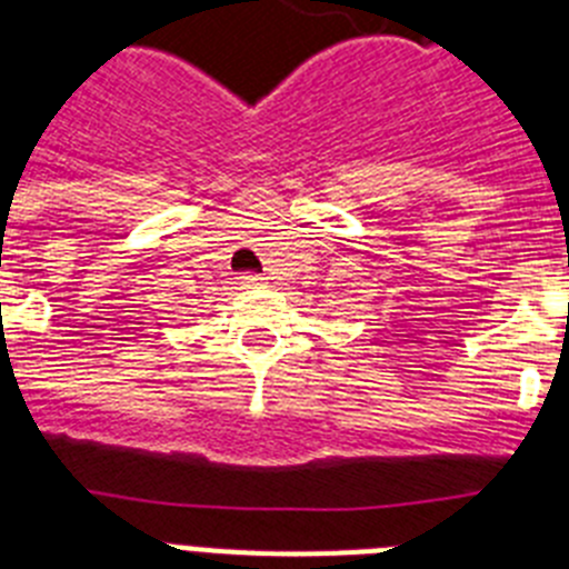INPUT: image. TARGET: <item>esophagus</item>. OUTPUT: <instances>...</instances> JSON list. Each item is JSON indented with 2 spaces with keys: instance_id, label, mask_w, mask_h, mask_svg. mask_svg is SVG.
<instances>
[{
  "instance_id": "obj_1",
  "label": "esophagus",
  "mask_w": 569,
  "mask_h": 569,
  "mask_svg": "<svg viewBox=\"0 0 569 569\" xmlns=\"http://www.w3.org/2000/svg\"><path fill=\"white\" fill-rule=\"evenodd\" d=\"M241 284H244V288H259L261 276H241Z\"/></svg>"
}]
</instances>
